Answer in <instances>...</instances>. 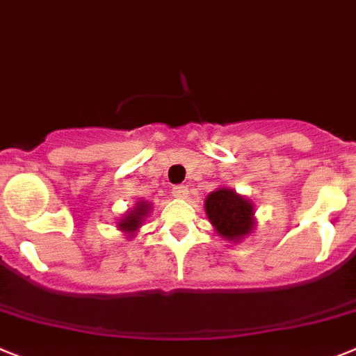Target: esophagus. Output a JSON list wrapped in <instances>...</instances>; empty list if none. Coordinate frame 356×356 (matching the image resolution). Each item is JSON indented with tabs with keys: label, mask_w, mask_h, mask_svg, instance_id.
Here are the masks:
<instances>
[{
	"label": "esophagus",
	"mask_w": 356,
	"mask_h": 356,
	"mask_svg": "<svg viewBox=\"0 0 356 356\" xmlns=\"http://www.w3.org/2000/svg\"><path fill=\"white\" fill-rule=\"evenodd\" d=\"M172 195H174L175 198H181V200H184V198H188V195H190V191H188V186H175L174 190H172Z\"/></svg>",
	"instance_id": "1"
}]
</instances>
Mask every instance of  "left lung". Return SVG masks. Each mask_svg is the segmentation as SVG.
<instances>
[{
    "label": "left lung",
    "mask_w": 356,
    "mask_h": 356,
    "mask_svg": "<svg viewBox=\"0 0 356 356\" xmlns=\"http://www.w3.org/2000/svg\"><path fill=\"white\" fill-rule=\"evenodd\" d=\"M209 223L227 241H241L255 229V207L250 198L236 193L232 188H218L204 202Z\"/></svg>",
    "instance_id": "1"
}]
</instances>
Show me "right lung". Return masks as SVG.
<instances>
[{
  "label": "right lung",
  "mask_w": 356,
  "mask_h": 356,
  "mask_svg": "<svg viewBox=\"0 0 356 356\" xmlns=\"http://www.w3.org/2000/svg\"><path fill=\"white\" fill-rule=\"evenodd\" d=\"M150 211H152V206H150L149 202H136L133 206V209L127 211L124 216H120V220L117 222L118 230L126 234L127 238L131 239L134 234L138 232L140 227L143 225V222H145V218L150 214Z\"/></svg>",
  "instance_id": "add662e5"
}]
</instances>
